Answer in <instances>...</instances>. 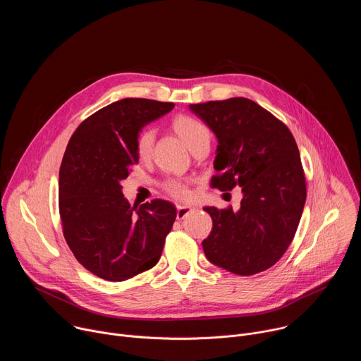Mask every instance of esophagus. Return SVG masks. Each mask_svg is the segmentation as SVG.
I'll return each mask as SVG.
<instances>
[{"mask_svg":"<svg viewBox=\"0 0 361 361\" xmlns=\"http://www.w3.org/2000/svg\"><path fill=\"white\" fill-rule=\"evenodd\" d=\"M191 212H192V207H190V205H177V219L183 220Z\"/></svg>","mask_w":361,"mask_h":361,"instance_id":"1","label":"esophagus"}]
</instances>
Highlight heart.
Segmentation results:
<instances>
[{"label":"heart","mask_w":361,"mask_h":361,"mask_svg":"<svg viewBox=\"0 0 361 361\" xmlns=\"http://www.w3.org/2000/svg\"><path fill=\"white\" fill-rule=\"evenodd\" d=\"M173 128L174 131L183 138V141L188 145L190 149H192L197 144L209 141L210 140V130L202 121H200L195 117L180 114L173 118ZM154 140H156V134L151 128H144L137 138L135 142V151L137 157L141 161L149 160L152 154V145ZM163 190L173 198L184 201L191 197L190 190V181L185 178H169L163 183Z\"/></svg>","instance_id":"heart-1"}]
</instances>
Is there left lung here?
Masks as SVG:
<instances>
[{
    "label": "left lung",
    "mask_w": 361,
    "mask_h": 361,
    "mask_svg": "<svg viewBox=\"0 0 361 361\" xmlns=\"http://www.w3.org/2000/svg\"><path fill=\"white\" fill-rule=\"evenodd\" d=\"M190 110L219 140L212 187L243 191L238 212L204 207L213 219L204 254L233 274L262 273L281 259L302 214L307 188L295 140L283 121L244 97Z\"/></svg>",
    "instance_id": "8db88e82"
}]
</instances>
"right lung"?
<instances>
[{
	"label": "right lung",
	"mask_w": 361,
	"mask_h": 361,
	"mask_svg": "<svg viewBox=\"0 0 361 361\" xmlns=\"http://www.w3.org/2000/svg\"><path fill=\"white\" fill-rule=\"evenodd\" d=\"M173 102L124 98L85 118L66 148L59 178L64 238L78 263L107 281H124L156 266L177 217L156 198L137 209L121 181L138 163L140 130Z\"/></svg>",
	"instance_id": "1"
}]
</instances>
